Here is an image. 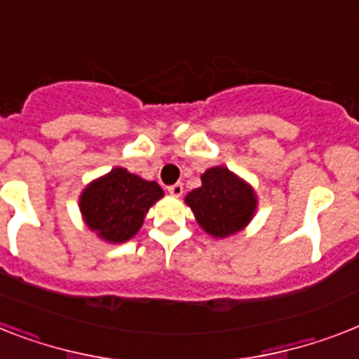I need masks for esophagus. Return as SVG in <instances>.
Masks as SVG:
<instances>
[{
  "instance_id": "esophagus-1",
  "label": "esophagus",
  "mask_w": 359,
  "mask_h": 359,
  "mask_svg": "<svg viewBox=\"0 0 359 359\" xmlns=\"http://www.w3.org/2000/svg\"><path fill=\"white\" fill-rule=\"evenodd\" d=\"M168 192H170L172 196L180 198L183 194V185H182V183H174V185L168 187Z\"/></svg>"
}]
</instances>
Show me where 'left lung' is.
I'll use <instances>...</instances> for the list:
<instances>
[{"instance_id": "obj_1", "label": "left lung", "mask_w": 359, "mask_h": 359, "mask_svg": "<svg viewBox=\"0 0 359 359\" xmlns=\"http://www.w3.org/2000/svg\"><path fill=\"white\" fill-rule=\"evenodd\" d=\"M201 185L185 196L198 226L212 238L236 235L253 220L259 198L250 183L227 167H211L201 174Z\"/></svg>"}]
</instances>
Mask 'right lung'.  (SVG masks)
I'll return each instance as SVG.
<instances>
[{"label":"right lung","instance_id":"right-lung-1","mask_svg":"<svg viewBox=\"0 0 359 359\" xmlns=\"http://www.w3.org/2000/svg\"><path fill=\"white\" fill-rule=\"evenodd\" d=\"M165 196L156 182H147L115 167L80 192L79 209L86 227L108 244H123L137 235L148 209Z\"/></svg>","mask_w":359,"mask_h":359}]
</instances>
